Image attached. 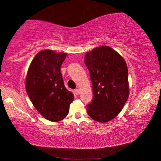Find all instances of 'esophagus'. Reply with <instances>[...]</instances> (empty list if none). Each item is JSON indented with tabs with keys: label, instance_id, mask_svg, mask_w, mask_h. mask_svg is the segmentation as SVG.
<instances>
[{
	"label": "esophagus",
	"instance_id": "34e87169",
	"mask_svg": "<svg viewBox=\"0 0 161 161\" xmlns=\"http://www.w3.org/2000/svg\"><path fill=\"white\" fill-rule=\"evenodd\" d=\"M75 94H80V91H79V89H78V88H77V89H75Z\"/></svg>",
	"mask_w": 161,
	"mask_h": 161
}]
</instances>
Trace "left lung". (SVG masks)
<instances>
[{
    "label": "left lung",
    "mask_w": 161,
    "mask_h": 161,
    "mask_svg": "<svg viewBox=\"0 0 161 161\" xmlns=\"http://www.w3.org/2000/svg\"><path fill=\"white\" fill-rule=\"evenodd\" d=\"M84 63L93 88L92 102L86 105L88 115L98 122H108L119 114L129 97L126 63L108 46L88 52Z\"/></svg>",
    "instance_id": "left-lung-1"
}]
</instances>
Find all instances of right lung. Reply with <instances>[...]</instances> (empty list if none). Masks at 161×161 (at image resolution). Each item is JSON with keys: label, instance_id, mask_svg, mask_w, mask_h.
<instances>
[{"label": "right lung", "instance_id": "add662e5", "mask_svg": "<svg viewBox=\"0 0 161 161\" xmlns=\"http://www.w3.org/2000/svg\"><path fill=\"white\" fill-rule=\"evenodd\" d=\"M66 57V53L41 51L32 59L26 78L30 101L43 118L53 122L66 117L74 99L65 88L60 69Z\"/></svg>", "mask_w": 161, "mask_h": 161}]
</instances>
